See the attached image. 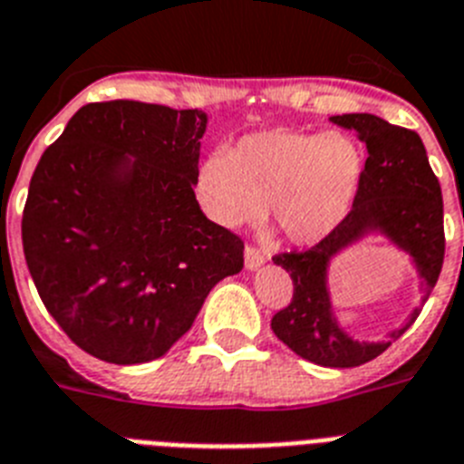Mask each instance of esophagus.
Listing matches in <instances>:
<instances>
[{
    "instance_id": "obj_1",
    "label": "esophagus",
    "mask_w": 464,
    "mask_h": 464,
    "mask_svg": "<svg viewBox=\"0 0 464 464\" xmlns=\"http://www.w3.org/2000/svg\"><path fill=\"white\" fill-rule=\"evenodd\" d=\"M266 257L257 247H245V269L247 271H257L259 266L265 265Z\"/></svg>"
}]
</instances>
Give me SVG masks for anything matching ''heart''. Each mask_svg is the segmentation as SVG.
<instances>
[{"instance_id":"b5f03b06","label":"heart","mask_w":464,"mask_h":464,"mask_svg":"<svg viewBox=\"0 0 464 464\" xmlns=\"http://www.w3.org/2000/svg\"><path fill=\"white\" fill-rule=\"evenodd\" d=\"M364 176V150L348 133L269 128L214 150L195 176L202 212L224 228H240L269 209L293 245L322 243L345 221Z\"/></svg>"}]
</instances>
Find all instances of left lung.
Here are the masks:
<instances>
[{
  "label": "left lung",
  "instance_id": "obj_1",
  "mask_svg": "<svg viewBox=\"0 0 464 464\" xmlns=\"http://www.w3.org/2000/svg\"><path fill=\"white\" fill-rule=\"evenodd\" d=\"M331 123L355 130L367 145L364 176L355 205L336 231L307 252L274 257L293 278V300L276 312L271 329L288 348L319 367H360L374 360L410 329L434 291L443 266V198L429 167L420 135L374 114L331 116ZM369 237H382L411 259L420 278L422 300L409 322L386 342H360L335 319L330 297V265L343 251Z\"/></svg>",
  "mask_w": 464,
  "mask_h": 464
}]
</instances>
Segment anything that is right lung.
<instances>
[{"instance_id": "obj_1", "label": "right lung", "mask_w": 464, "mask_h": 464, "mask_svg": "<svg viewBox=\"0 0 464 464\" xmlns=\"http://www.w3.org/2000/svg\"><path fill=\"white\" fill-rule=\"evenodd\" d=\"M202 109L97 102L47 147L28 188L24 252L44 307L111 364L152 362L243 269V240L195 199Z\"/></svg>"}]
</instances>
